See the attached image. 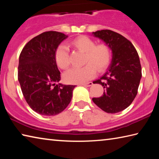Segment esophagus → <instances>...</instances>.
<instances>
[{
  "instance_id": "esophagus-1",
  "label": "esophagus",
  "mask_w": 159,
  "mask_h": 159,
  "mask_svg": "<svg viewBox=\"0 0 159 159\" xmlns=\"http://www.w3.org/2000/svg\"><path fill=\"white\" fill-rule=\"evenodd\" d=\"M93 83L92 82H88V83H83L82 85H84L86 86V87H90V86L93 85Z\"/></svg>"
}]
</instances>
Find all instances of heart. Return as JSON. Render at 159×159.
Returning a JSON list of instances; mask_svg holds the SVG:
<instances>
[{
  "mask_svg": "<svg viewBox=\"0 0 159 159\" xmlns=\"http://www.w3.org/2000/svg\"><path fill=\"white\" fill-rule=\"evenodd\" d=\"M70 46L85 52V66L80 68H72L64 74V80L68 83H83L95 76L96 69L99 72L104 71L111 61V53L108 45L95 44L89 37L81 36L76 38L69 43ZM55 60L57 65L66 69L70 65L69 50L65 45H61L55 52Z\"/></svg>",
  "mask_w": 159,
  "mask_h": 159,
  "instance_id": "obj_1",
  "label": "heart"
}]
</instances>
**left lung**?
<instances>
[{
  "mask_svg": "<svg viewBox=\"0 0 159 159\" xmlns=\"http://www.w3.org/2000/svg\"><path fill=\"white\" fill-rule=\"evenodd\" d=\"M112 51V61L107 71L93 83L101 84L104 93L93 98L97 106L109 114L123 111L134 100L142 77L138 53L132 43L122 35L109 29L93 32Z\"/></svg>",
  "mask_w": 159,
  "mask_h": 159,
  "instance_id": "left-lung-1",
  "label": "left lung"
}]
</instances>
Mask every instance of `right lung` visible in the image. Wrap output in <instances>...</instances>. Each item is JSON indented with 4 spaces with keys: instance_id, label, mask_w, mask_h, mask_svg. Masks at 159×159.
Segmentation results:
<instances>
[{
    "instance_id": "right-lung-1",
    "label": "right lung",
    "mask_w": 159,
    "mask_h": 159,
    "mask_svg": "<svg viewBox=\"0 0 159 159\" xmlns=\"http://www.w3.org/2000/svg\"><path fill=\"white\" fill-rule=\"evenodd\" d=\"M68 36L45 31L29 41L19 59L18 80L23 95L34 111L55 116L63 111L71 100L76 85L56 84L61 79L55 52Z\"/></svg>"
}]
</instances>
